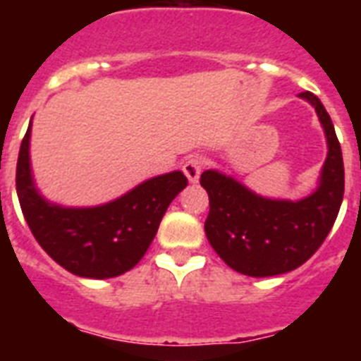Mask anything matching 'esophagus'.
<instances>
[{
	"instance_id": "34e87169",
	"label": "esophagus",
	"mask_w": 361,
	"mask_h": 361,
	"mask_svg": "<svg viewBox=\"0 0 361 361\" xmlns=\"http://www.w3.org/2000/svg\"><path fill=\"white\" fill-rule=\"evenodd\" d=\"M183 172H185L189 183H197L200 180V172H202V159L197 155H191L183 163Z\"/></svg>"
}]
</instances>
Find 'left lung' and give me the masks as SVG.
<instances>
[{
    "label": "left lung",
    "instance_id": "obj_1",
    "mask_svg": "<svg viewBox=\"0 0 361 361\" xmlns=\"http://www.w3.org/2000/svg\"><path fill=\"white\" fill-rule=\"evenodd\" d=\"M298 97L314 109L328 144L319 185L300 200L257 195L219 170H206L200 185L208 191L204 231L226 266L249 277H271L300 268L313 257L336 223L345 192V166L336 129L324 104L311 92Z\"/></svg>",
    "mask_w": 361,
    "mask_h": 361
}]
</instances>
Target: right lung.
<instances>
[{"label": "right lung", "instance_id": "obj_1", "mask_svg": "<svg viewBox=\"0 0 361 361\" xmlns=\"http://www.w3.org/2000/svg\"><path fill=\"white\" fill-rule=\"evenodd\" d=\"M31 121L16 163V195L31 234L52 260L86 279H110L140 262L164 212L187 187L181 170L155 176L116 200L90 208L50 202L37 189L30 159Z\"/></svg>", "mask_w": 361, "mask_h": 361}]
</instances>
